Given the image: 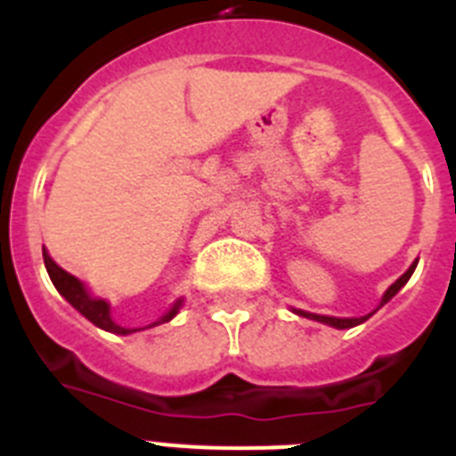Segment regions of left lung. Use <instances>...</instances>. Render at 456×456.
I'll return each mask as SVG.
<instances>
[{
  "label": "left lung",
  "instance_id": "left-lung-1",
  "mask_svg": "<svg viewBox=\"0 0 456 456\" xmlns=\"http://www.w3.org/2000/svg\"><path fill=\"white\" fill-rule=\"evenodd\" d=\"M416 265H418V263L411 265V267L406 269V273H402V276L397 278V281H395V283L390 285L388 289H386L384 299H381V305H384L386 301L393 299L395 294L400 292V288H402V285L406 283V281H409L411 273H413V269H416ZM294 313H297V315H301V317H308V320H317V322H322V324L336 326V329H352V326L361 324V322H365V320H368L370 315H372V313H370V315H365V317H352V320H349V317H326V315H315V313H304V310H294Z\"/></svg>",
  "mask_w": 456,
  "mask_h": 456
}]
</instances>
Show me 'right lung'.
<instances>
[{"label":"right lung","instance_id":"add662e5","mask_svg":"<svg viewBox=\"0 0 456 456\" xmlns=\"http://www.w3.org/2000/svg\"><path fill=\"white\" fill-rule=\"evenodd\" d=\"M43 260H45V269L47 273H50L52 283H54V288L59 289V292L66 297L68 304H72L75 308L82 313L86 320H91L93 324L100 326V329H104V331H111V333H120V336H125V333H132L136 331V329H123V326L116 324L114 320H111V315H109V304L102 299H93L91 294L86 292V288L82 285V281H77L75 276H70L68 272H63L59 265L52 260L50 256H47V251H43ZM183 305V301H178V304L173 305L171 310H168L167 315L162 317L159 322H155V324H162V322H168L175 317V313H178V308ZM151 324V326H155Z\"/></svg>","mask_w":456,"mask_h":456}]
</instances>
